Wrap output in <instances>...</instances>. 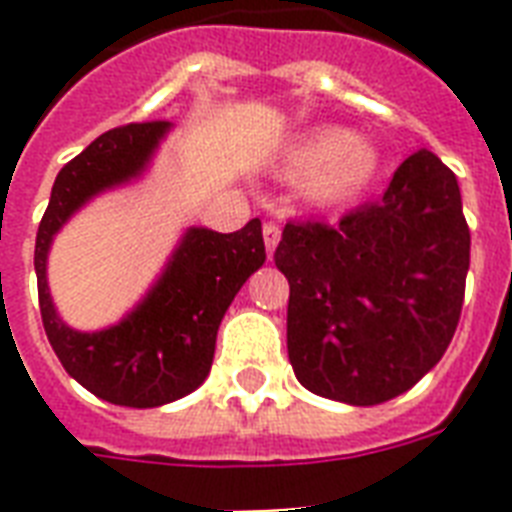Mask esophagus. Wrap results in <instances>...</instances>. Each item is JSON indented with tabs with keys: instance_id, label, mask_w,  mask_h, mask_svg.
I'll return each mask as SVG.
<instances>
[{
	"instance_id": "obj_1",
	"label": "esophagus",
	"mask_w": 512,
	"mask_h": 512,
	"mask_svg": "<svg viewBox=\"0 0 512 512\" xmlns=\"http://www.w3.org/2000/svg\"><path fill=\"white\" fill-rule=\"evenodd\" d=\"M263 239H265V249H268V255H271L273 249H276V244H279L281 239V228L276 223H265L263 225Z\"/></svg>"
}]
</instances>
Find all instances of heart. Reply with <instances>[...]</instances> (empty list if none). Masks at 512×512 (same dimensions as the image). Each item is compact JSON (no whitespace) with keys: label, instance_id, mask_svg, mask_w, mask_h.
<instances>
[{"label":"heart","instance_id":"1","mask_svg":"<svg viewBox=\"0 0 512 512\" xmlns=\"http://www.w3.org/2000/svg\"><path fill=\"white\" fill-rule=\"evenodd\" d=\"M281 170L305 177V199L324 207L364 191L380 170V151L342 127H324L297 140L284 154Z\"/></svg>","mask_w":512,"mask_h":512}]
</instances>
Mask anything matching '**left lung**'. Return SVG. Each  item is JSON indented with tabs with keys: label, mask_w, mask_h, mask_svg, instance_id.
Returning <instances> with one entry per match:
<instances>
[{
	"label": "left lung",
	"mask_w": 512,
	"mask_h": 512,
	"mask_svg": "<svg viewBox=\"0 0 512 512\" xmlns=\"http://www.w3.org/2000/svg\"><path fill=\"white\" fill-rule=\"evenodd\" d=\"M273 260L297 380L342 404L390 401L441 361L460 321L470 231L457 177L417 151L340 223L289 220Z\"/></svg>",
	"instance_id": "8db88e82"
}]
</instances>
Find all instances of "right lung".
I'll list each match as a JSON object with an SVG mask.
<instances>
[{
	"instance_id": "add662e5",
	"label": "right lung",
	"mask_w": 512,
	"mask_h": 512,
	"mask_svg": "<svg viewBox=\"0 0 512 512\" xmlns=\"http://www.w3.org/2000/svg\"><path fill=\"white\" fill-rule=\"evenodd\" d=\"M167 132L170 122L124 124L92 140L55 177L34 249L42 324L63 369L108 404L135 409L170 404L207 380L217 327L244 281L265 263L260 217L236 233L191 228L162 279L116 327L76 332L60 321L47 289L52 236L92 196L146 170Z\"/></svg>"
}]
</instances>
